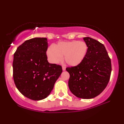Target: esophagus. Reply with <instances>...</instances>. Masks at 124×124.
<instances>
[{
	"mask_svg": "<svg viewBox=\"0 0 124 124\" xmlns=\"http://www.w3.org/2000/svg\"><path fill=\"white\" fill-rule=\"evenodd\" d=\"M62 70L63 71L66 70V67H65L64 66H62Z\"/></svg>",
	"mask_w": 124,
	"mask_h": 124,
	"instance_id": "esophagus-1",
	"label": "esophagus"
}]
</instances>
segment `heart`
<instances>
[{
  "instance_id": "heart-1",
  "label": "heart",
  "mask_w": 124,
  "mask_h": 124,
  "mask_svg": "<svg viewBox=\"0 0 124 124\" xmlns=\"http://www.w3.org/2000/svg\"><path fill=\"white\" fill-rule=\"evenodd\" d=\"M87 51V46L84 41H73L61 42L54 47L50 46L46 54L49 61L57 64L61 61L62 57L69 66H79L85 59Z\"/></svg>"
}]
</instances>
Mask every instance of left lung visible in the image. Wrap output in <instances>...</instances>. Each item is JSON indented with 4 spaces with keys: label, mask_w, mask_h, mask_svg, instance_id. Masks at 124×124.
Returning <instances> with one entry per match:
<instances>
[{
    "label": "left lung",
    "mask_w": 124,
    "mask_h": 124,
    "mask_svg": "<svg viewBox=\"0 0 124 124\" xmlns=\"http://www.w3.org/2000/svg\"><path fill=\"white\" fill-rule=\"evenodd\" d=\"M87 46L85 59L79 66L67 67L68 86L77 97L91 99L99 95L109 81L112 64L105 46L96 40L84 38Z\"/></svg>",
    "instance_id": "8db88e82"
}]
</instances>
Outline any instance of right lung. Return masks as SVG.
I'll use <instances>...</instances> for the list:
<instances>
[{"mask_svg":"<svg viewBox=\"0 0 124 124\" xmlns=\"http://www.w3.org/2000/svg\"><path fill=\"white\" fill-rule=\"evenodd\" d=\"M46 38L25 41L14 54L13 78L16 87L25 97L39 101L47 97L62 72L61 66L48 62Z\"/></svg>","mask_w":124,"mask_h":124,"instance_id":"1","label":"right lung"}]
</instances>
